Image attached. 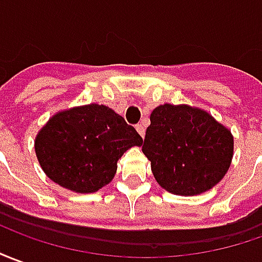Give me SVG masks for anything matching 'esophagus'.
<instances>
[{
    "label": "esophagus",
    "mask_w": 262,
    "mask_h": 262,
    "mask_svg": "<svg viewBox=\"0 0 262 262\" xmlns=\"http://www.w3.org/2000/svg\"><path fill=\"white\" fill-rule=\"evenodd\" d=\"M137 131H138V134L141 135L142 138H144V135H145V128H144V125H141V124H138V125H137Z\"/></svg>",
    "instance_id": "1"
}]
</instances>
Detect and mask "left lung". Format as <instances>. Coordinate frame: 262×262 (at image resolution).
Wrapping results in <instances>:
<instances>
[{
	"instance_id": "left-lung-1",
	"label": "left lung",
	"mask_w": 262,
	"mask_h": 262,
	"mask_svg": "<svg viewBox=\"0 0 262 262\" xmlns=\"http://www.w3.org/2000/svg\"><path fill=\"white\" fill-rule=\"evenodd\" d=\"M149 120L142 152L162 188L176 195H200L224 178L234 155V137L208 111L162 104Z\"/></svg>"
}]
</instances>
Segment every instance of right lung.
<instances>
[{
  "instance_id": "1",
  "label": "right lung",
  "mask_w": 262,
  "mask_h": 262,
  "mask_svg": "<svg viewBox=\"0 0 262 262\" xmlns=\"http://www.w3.org/2000/svg\"><path fill=\"white\" fill-rule=\"evenodd\" d=\"M141 145L142 138L135 128L102 104L58 111L34 141L45 176L78 194L97 192L111 183L122 154Z\"/></svg>"
}]
</instances>
